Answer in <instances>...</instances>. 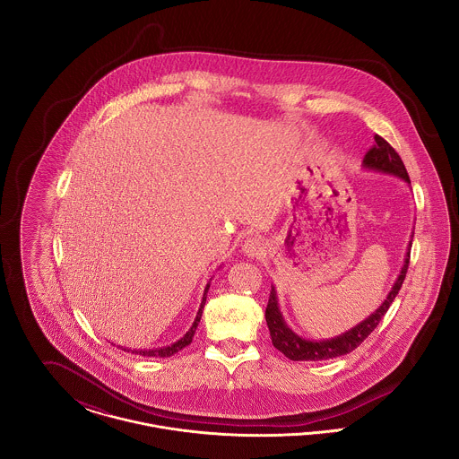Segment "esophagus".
Returning <instances> with one entry per match:
<instances>
[{
    "mask_svg": "<svg viewBox=\"0 0 459 459\" xmlns=\"http://www.w3.org/2000/svg\"><path fill=\"white\" fill-rule=\"evenodd\" d=\"M240 251L247 256V258H260L264 253V242L260 238H247L242 242Z\"/></svg>",
    "mask_w": 459,
    "mask_h": 459,
    "instance_id": "obj_1",
    "label": "esophagus"
}]
</instances>
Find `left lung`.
<instances>
[{"mask_svg": "<svg viewBox=\"0 0 459 459\" xmlns=\"http://www.w3.org/2000/svg\"><path fill=\"white\" fill-rule=\"evenodd\" d=\"M373 139H375V144H373L370 152L365 154L363 169L368 170V172H377V174L394 175V177L404 180L410 187L411 182H410V177H408V172L404 169V163H403L401 156L395 153L393 146L385 139H382L380 135H375ZM413 236H415V230L411 232V239L408 244L401 272H399V275L394 282L393 289L389 290L387 298L382 301V305L378 306L363 322H359L358 325H354V327L332 337V339L311 341V339H305V337L298 335L292 328L285 324L284 316H282L281 307H279L277 290L272 287L266 311H264V320H266V325L270 330V337H272L273 346L281 352H284L285 356L292 361L332 359V358H337V356H342V354H348L351 351L356 350L377 328L378 322L387 313L389 306L393 305L401 285L404 282L408 264H410V251H411V244H413Z\"/></svg>", "mask_w": 459, "mask_h": 459, "instance_id": "obj_1", "label": "left lung"}]
</instances>
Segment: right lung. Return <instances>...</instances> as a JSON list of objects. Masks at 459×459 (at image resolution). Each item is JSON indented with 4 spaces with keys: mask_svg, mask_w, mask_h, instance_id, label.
Returning a JSON list of instances; mask_svg holds the SVG:
<instances>
[{
    "mask_svg": "<svg viewBox=\"0 0 459 459\" xmlns=\"http://www.w3.org/2000/svg\"><path fill=\"white\" fill-rule=\"evenodd\" d=\"M210 284H212V279L208 281V284L204 287V292H203V299H201V305H199V309H197L196 318H195V322H193V325L191 328L184 333V337H180L177 342L174 344H170V346H165V348H158V350H150V351H132V352H135V354H141V356H152V358H169V356H174L175 352H178L180 350H184L186 346H189L191 342H193V337H195V332H196L197 324H199V320H201V315H203V307H204V303H206V296H208V289H210Z\"/></svg>",
    "mask_w": 459,
    "mask_h": 459,
    "instance_id": "obj_1",
    "label": "right lung"
}]
</instances>
